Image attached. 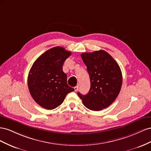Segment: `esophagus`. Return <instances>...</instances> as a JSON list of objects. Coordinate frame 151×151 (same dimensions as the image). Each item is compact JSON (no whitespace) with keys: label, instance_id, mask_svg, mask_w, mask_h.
<instances>
[{"label":"esophagus","instance_id":"34e87169","mask_svg":"<svg viewBox=\"0 0 151 151\" xmlns=\"http://www.w3.org/2000/svg\"><path fill=\"white\" fill-rule=\"evenodd\" d=\"M74 89H75V92L78 91V86H76V87H74Z\"/></svg>","mask_w":151,"mask_h":151}]
</instances>
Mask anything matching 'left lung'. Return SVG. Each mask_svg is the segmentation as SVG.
Returning a JSON list of instances; mask_svg holds the SVG:
<instances>
[{
    "instance_id": "1",
    "label": "left lung",
    "mask_w": 151,
    "mask_h": 151,
    "mask_svg": "<svg viewBox=\"0 0 151 151\" xmlns=\"http://www.w3.org/2000/svg\"><path fill=\"white\" fill-rule=\"evenodd\" d=\"M81 57L87 66L91 83L88 93L78 92V96L90 110L105 109L115 101L121 90V69L113 57L103 50L84 52Z\"/></svg>"
}]
</instances>
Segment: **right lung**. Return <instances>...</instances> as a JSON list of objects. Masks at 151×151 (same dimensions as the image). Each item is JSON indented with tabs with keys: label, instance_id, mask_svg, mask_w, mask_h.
<instances>
[{
	"label": "right lung",
	"instance_id": "right-lung-1",
	"mask_svg": "<svg viewBox=\"0 0 151 151\" xmlns=\"http://www.w3.org/2000/svg\"><path fill=\"white\" fill-rule=\"evenodd\" d=\"M71 54L62 47H54L37 58L30 69L29 93L34 101L46 109L56 108L68 93L75 90L67 84V75L63 71L64 62Z\"/></svg>",
	"mask_w": 151,
	"mask_h": 151
}]
</instances>
